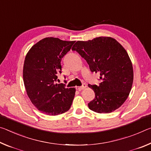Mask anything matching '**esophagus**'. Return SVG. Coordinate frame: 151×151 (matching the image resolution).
<instances>
[{"label":"esophagus","instance_id":"34e87169","mask_svg":"<svg viewBox=\"0 0 151 151\" xmlns=\"http://www.w3.org/2000/svg\"><path fill=\"white\" fill-rule=\"evenodd\" d=\"M86 88V83H83L82 86H76V90H79V91H80V90H83V89Z\"/></svg>","mask_w":151,"mask_h":151}]
</instances>
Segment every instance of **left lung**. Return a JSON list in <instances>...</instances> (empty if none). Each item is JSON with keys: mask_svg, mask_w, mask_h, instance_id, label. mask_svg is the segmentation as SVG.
I'll return each mask as SVG.
<instances>
[{"mask_svg": "<svg viewBox=\"0 0 151 151\" xmlns=\"http://www.w3.org/2000/svg\"><path fill=\"white\" fill-rule=\"evenodd\" d=\"M72 50L86 59L92 72L100 76L99 84L88 86L95 92L89 108L103 114L120 107L129 95L134 77L131 61L124 47L114 39L100 37L78 41Z\"/></svg>", "mask_w": 151, "mask_h": 151, "instance_id": "1", "label": "left lung"}]
</instances>
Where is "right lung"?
<instances>
[{
  "mask_svg": "<svg viewBox=\"0 0 151 151\" xmlns=\"http://www.w3.org/2000/svg\"><path fill=\"white\" fill-rule=\"evenodd\" d=\"M75 41L47 37L31 48L25 57L23 81L27 95L37 109L49 116L61 114L70 110L76 89L56 83L61 73V61Z\"/></svg>",
  "mask_w": 151,
  "mask_h": 151,
  "instance_id": "right-lung-1",
  "label": "right lung"
}]
</instances>
